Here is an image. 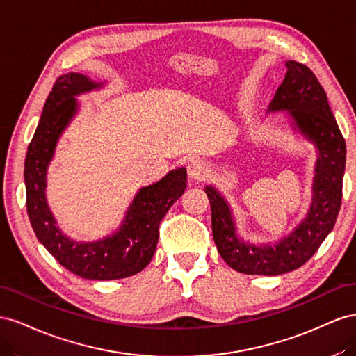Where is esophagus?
<instances>
[{
	"instance_id": "34e87169",
	"label": "esophagus",
	"mask_w": 356,
	"mask_h": 356,
	"mask_svg": "<svg viewBox=\"0 0 356 356\" xmlns=\"http://www.w3.org/2000/svg\"><path fill=\"white\" fill-rule=\"evenodd\" d=\"M188 176L191 180L201 181L207 176V167L202 161L200 159H192L188 164Z\"/></svg>"
}]
</instances>
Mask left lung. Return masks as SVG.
I'll return each instance as SVG.
<instances>
[{"label":"left lung","instance_id":"left-lung-1","mask_svg":"<svg viewBox=\"0 0 356 356\" xmlns=\"http://www.w3.org/2000/svg\"><path fill=\"white\" fill-rule=\"evenodd\" d=\"M286 73L267 113H285V124L316 149L310 207L298 225L276 241L252 243L237 232L234 213L220 192L204 188L211 209L218 252L231 268L245 274L279 276L306 264L334 228L341 204L346 143L313 71L286 60Z\"/></svg>","mask_w":356,"mask_h":356}]
</instances>
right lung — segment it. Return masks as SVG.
<instances>
[{
    "label": "right lung",
    "mask_w": 356,
    "mask_h": 356,
    "mask_svg": "<svg viewBox=\"0 0 356 356\" xmlns=\"http://www.w3.org/2000/svg\"><path fill=\"white\" fill-rule=\"evenodd\" d=\"M82 73L59 76L49 94L35 134L25 158L26 211L38 241L60 266L89 280H115L140 273L154 257L159 223L186 189V168L168 171L156 184L138 189L120 225L94 241H79L64 234L46 198L47 168L56 145L77 115V97L103 89Z\"/></svg>",
    "instance_id": "obj_1"
}]
</instances>
